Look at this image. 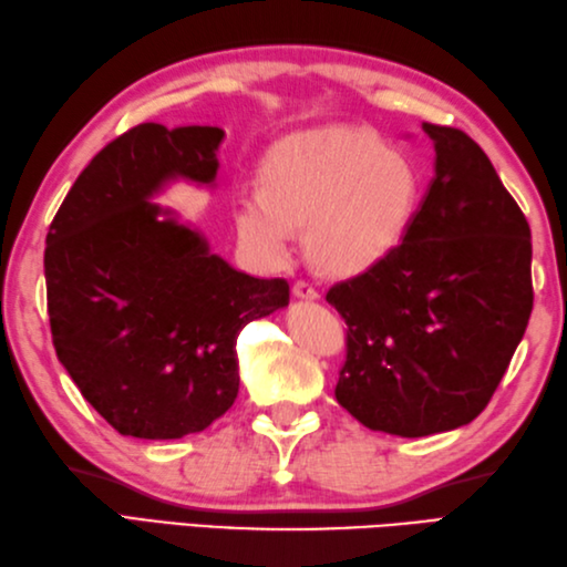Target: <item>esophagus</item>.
Returning <instances> with one entry per match:
<instances>
[{
    "instance_id": "esophagus-1",
    "label": "esophagus",
    "mask_w": 567,
    "mask_h": 567,
    "mask_svg": "<svg viewBox=\"0 0 567 567\" xmlns=\"http://www.w3.org/2000/svg\"><path fill=\"white\" fill-rule=\"evenodd\" d=\"M293 293H296L298 298H308V300H313V298L320 296L318 288H316L313 284H310V281H306V279H300V281L293 284Z\"/></svg>"
}]
</instances>
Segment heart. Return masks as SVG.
<instances>
[{
    "instance_id": "heart-1",
    "label": "heart",
    "mask_w": 567,
    "mask_h": 567,
    "mask_svg": "<svg viewBox=\"0 0 567 567\" xmlns=\"http://www.w3.org/2000/svg\"><path fill=\"white\" fill-rule=\"evenodd\" d=\"M264 188L237 200L239 237L254 257L279 264L296 225L322 271L357 274L396 247L413 215L415 173L362 126H320L281 138L261 164Z\"/></svg>"
}]
</instances>
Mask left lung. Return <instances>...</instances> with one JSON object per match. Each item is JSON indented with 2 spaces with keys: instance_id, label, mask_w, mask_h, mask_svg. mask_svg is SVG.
<instances>
[{
  "instance_id": "left-lung-1",
  "label": "left lung",
  "mask_w": 567,
  "mask_h": 567,
  "mask_svg": "<svg viewBox=\"0 0 567 567\" xmlns=\"http://www.w3.org/2000/svg\"><path fill=\"white\" fill-rule=\"evenodd\" d=\"M423 132L435 178L401 245L326 296L348 322L338 403L403 437L475 421L534 308L522 207L475 138L431 122Z\"/></svg>"
}]
</instances>
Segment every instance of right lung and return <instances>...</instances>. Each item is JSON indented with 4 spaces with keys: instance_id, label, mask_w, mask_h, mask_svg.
Here are the masks:
<instances>
[{
    "instance_id": "obj_1",
    "label": "right lung",
    "mask_w": 567,
    "mask_h": 567,
    "mask_svg": "<svg viewBox=\"0 0 567 567\" xmlns=\"http://www.w3.org/2000/svg\"><path fill=\"white\" fill-rule=\"evenodd\" d=\"M217 126L136 124L80 173L45 237L58 360L114 431L200 433L239 391L237 338L288 306L286 279H254L148 198L171 178L213 183Z\"/></svg>"
}]
</instances>
